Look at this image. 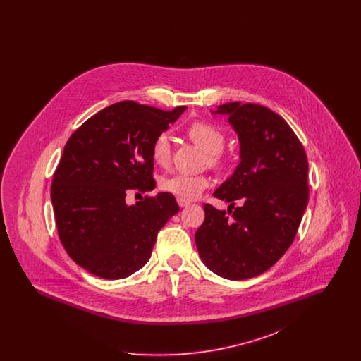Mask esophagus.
Returning <instances> with one entry per match:
<instances>
[{
    "instance_id": "1",
    "label": "esophagus",
    "mask_w": 361,
    "mask_h": 361,
    "mask_svg": "<svg viewBox=\"0 0 361 361\" xmlns=\"http://www.w3.org/2000/svg\"><path fill=\"white\" fill-rule=\"evenodd\" d=\"M177 203H178V206L180 207L189 206V202H187V200H184V199H177Z\"/></svg>"
}]
</instances>
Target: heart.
<instances>
[{
    "label": "heart",
    "mask_w": 361,
    "mask_h": 361,
    "mask_svg": "<svg viewBox=\"0 0 361 361\" xmlns=\"http://www.w3.org/2000/svg\"><path fill=\"white\" fill-rule=\"evenodd\" d=\"M187 137L200 147L207 157V164L212 169H222L226 165L222 149L224 146V134L214 124L208 121H193L185 130ZM152 158L158 166H166L171 161V139L168 134H159L152 143ZM209 180L204 174H184L177 173L166 176L159 181V188L172 193L178 199L193 200L197 199L204 189L208 188Z\"/></svg>",
    "instance_id": "b5f03b06"
}]
</instances>
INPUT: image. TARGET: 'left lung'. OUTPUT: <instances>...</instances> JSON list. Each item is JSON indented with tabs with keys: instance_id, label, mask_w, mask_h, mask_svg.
Masks as SVG:
<instances>
[{
	"instance_id": "1",
	"label": "left lung",
	"mask_w": 361,
	"mask_h": 361,
	"mask_svg": "<svg viewBox=\"0 0 361 361\" xmlns=\"http://www.w3.org/2000/svg\"><path fill=\"white\" fill-rule=\"evenodd\" d=\"M212 114L228 116L240 139V162L214 192L230 203L227 214L204 204L195 242L208 269L245 280L269 269L295 240L309 202V162L288 123L269 108L235 102Z\"/></svg>"
}]
</instances>
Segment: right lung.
Here are the masks:
<instances>
[{
    "label": "right lung",
    "mask_w": 361,
    "mask_h": 361,
    "mask_svg": "<svg viewBox=\"0 0 361 361\" xmlns=\"http://www.w3.org/2000/svg\"><path fill=\"white\" fill-rule=\"evenodd\" d=\"M187 106L162 111L119 102L89 118L65 145L54 172L58 235L71 259L93 275L118 280L152 256L158 231L178 212L172 193L126 204L130 189H154L152 143Z\"/></svg>",
    "instance_id": "right-lung-1"
}]
</instances>
